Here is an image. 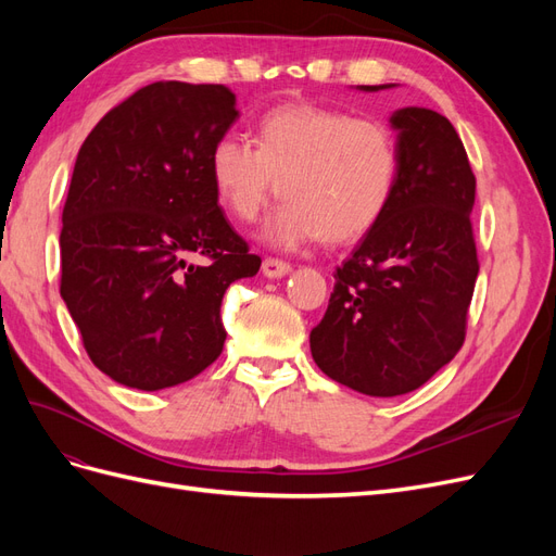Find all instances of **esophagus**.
<instances>
[{
	"label": "esophagus",
	"mask_w": 556,
	"mask_h": 556,
	"mask_svg": "<svg viewBox=\"0 0 556 556\" xmlns=\"http://www.w3.org/2000/svg\"><path fill=\"white\" fill-rule=\"evenodd\" d=\"M290 271H292V266H290L288 262H280V260H274V257H266V260L262 262V274H264L266 278H271V280L285 278Z\"/></svg>",
	"instance_id": "1"
}]
</instances>
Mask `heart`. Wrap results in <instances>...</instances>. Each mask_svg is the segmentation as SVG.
I'll return each mask as SVG.
<instances>
[{"label":"heart","mask_w":556,"mask_h":556,"mask_svg":"<svg viewBox=\"0 0 556 556\" xmlns=\"http://www.w3.org/2000/svg\"><path fill=\"white\" fill-rule=\"evenodd\" d=\"M255 146L217 139L208 174L223 208L252 223L278 190L282 204L262 241L294 250L313 239L355 241L390 208L399 148L390 127L315 104H285L262 115ZM279 188L276 189L275 185Z\"/></svg>","instance_id":"b5f03b06"}]
</instances>
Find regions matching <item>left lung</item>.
I'll return each mask as SVG.
<instances>
[{
	"instance_id": "8db88e82",
	"label": "left lung",
	"mask_w": 556,
	"mask_h": 556,
	"mask_svg": "<svg viewBox=\"0 0 556 556\" xmlns=\"http://www.w3.org/2000/svg\"><path fill=\"white\" fill-rule=\"evenodd\" d=\"M390 127L401 164L392 204L336 268L311 331L319 371L368 396L408 394L452 362L478 278L476 176L457 129L422 106L394 111Z\"/></svg>"
}]
</instances>
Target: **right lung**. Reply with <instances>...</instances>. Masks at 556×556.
Segmentation results:
<instances>
[{
    "mask_svg": "<svg viewBox=\"0 0 556 556\" xmlns=\"http://www.w3.org/2000/svg\"><path fill=\"white\" fill-rule=\"evenodd\" d=\"M225 86L160 80L83 141L62 213L60 294L92 364L157 392L220 357L223 296L262 260L225 220L208 155L237 123ZM204 254L212 262L197 265Z\"/></svg>",
    "mask_w": 556,
    "mask_h": 556,
    "instance_id": "1",
    "label": "right lung"
}]
</instances>
